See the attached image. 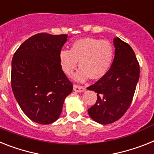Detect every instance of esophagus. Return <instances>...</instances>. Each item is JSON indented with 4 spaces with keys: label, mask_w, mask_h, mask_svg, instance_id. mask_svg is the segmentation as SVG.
Returning <instances> with one entry per match:
<instances>
[{
    "label": "esophagus",
    "mask_w": 154,
    "mask_h": 154,
    "mask_svg": "<svg viewBox=\"0 0 154 154\" xmlns=\"http://www.w3.org/2000/svg\"><path fill=\"white\" fill-rule=\"evenodd\" d=\"M73 91H77V92H83L85 91V88L84 86H81V85H73Z\"/></svg>",
    "instance_id": "esophagus-1"
}]
</instances>
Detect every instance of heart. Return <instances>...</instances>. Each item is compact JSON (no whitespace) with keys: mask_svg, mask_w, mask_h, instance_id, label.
<instances>
[{"mask_svg":"<svg viewBox=\"0 0 154 154\" xmlns=\"http://www.w3.org/2000/svg\"><path fill=\"white\" fill-rule=\"evenodd\" d=\"M113 47L110 42L93 37H85L74 41L70 50H62L59 63L63 71L71 76L79 61L80 70L75 76L78 81H84L89 77L98 80L109 71L113 59Z\"/></svg>","mask_w":154,"mask_h":154,"instance_id":"obj_1","label":"heart"}]
</instances>
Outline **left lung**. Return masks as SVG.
<instances>
[{
  "label": "left lung",
  "instance_id": "obj_1",
  "mask_svg": "<svg viewBox=\"0 0 154 154\" xmlns=\"http://www.w3.org/2000/svg\"><path fill=\"white\" fill-rule=\"evenodd\" d=\"M115 55L106 74L87 88L97 93L95 105L88 109L102 125L115 122L128 109L139 78V64L131 46L118 37L113 40Z\"/></svg>",
  "mask_w": 154,
  "mask_h": 154
}]
</instances>
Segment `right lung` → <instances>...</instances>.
Masks as SVG:
<instances>
[{
  "label": "right lung",
  "instance_id": "1",
  "mask_svg": "<svg viewBox=\"0 0 154 154\" xmlns=\"http://www.w3.org/2000/svg\"><path fill=\"white\" fill-rule=\"evenodd\" d=\"M66 34L41 33L24 41L14 54L11 84L19 106L30 120L49 125L59 118L73 84L63 71L59 53Z\"/></svg>",
  "mask_w": 154,
  "mask_h": 154
}]
</instances>
